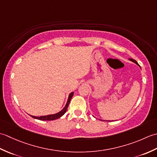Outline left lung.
Here are the masks:
<instances>
[{"instance_id":"obj_1","label":"left lung","mask_w":157,"mask_h":157,"mask_svg":"<svg viewBox=\"0 0 157 157\" xmlns=\"http://www.w3.org/2000/svg\"><path fill=\"white\" fill-rule=\"evenodd\" d=\"M129 61H132V62H134V63H135L136 65H138V62H137V61H136V60H134V59H129Z\"/></svg>"}]
</instances>
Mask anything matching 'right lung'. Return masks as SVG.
Listing matches in <instances>:
<instances>
[{
    "label": "right lung",
    "mask_w": 157,
    "mask_h": 157,
    "mask_svg": "<svg viewBox=\"0 0 157 157\" xmlns=\"http://www.w3.org/2000/svg\"><path fill=\"white\" fill-rule=\"evenodd\" d=\"M73 96V92L70 93L69 95V97H68L67 102L65 107L63 108L61 111H59L57 113H55V114H52V115L40 116V117H36V116H32V115H30V116L32 117L33 118L38 119V120H41V121H52V120L57 119L61 117H62L66 113V111H67V109L69 104L70 101H71V99Z\"/></svg>",
    "instance_id": "right-lung-1"
}]
</instances>
